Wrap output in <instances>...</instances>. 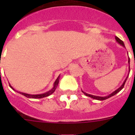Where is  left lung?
<instances>
[{
	"label": "left lung",
	"mask_w": 135,
	"mask_h": 135,
	"mask_svg": "<svg viewBox=\"0 0 135 135\" xmlns=\"http://www.w3.org/2000/svg\"><path fill=\"white\" fill-rule=\"evenodd\" d=\"M115 40H116V42H118V43L119 44H120L121 46H123V47H125L124 43H123V42L122 41V40H120V39H119L118 37H117V36H115ZM128 62H129V73H128V75H127V78H126V80H125V81H123V84H122V85H121V86L119 87V88H118V89H117L116 90L114 91V92H112V93H110V95H107V96H105V97H99V96H96V95H90V94H88V93H85V92L83 91L82 90H81V91H82L83 93H84V95H86V96L92 98V99H96V100H106V99H108V98H110V97H112V96H114V95H115V94L118 93V92H119L121 90H122V89H123V87H124L125 84H126V81H127V79L128 76H129V72H130V59H129H129H128Z\"/></svg>",
	"instance_id": "left-lung-1"
}]
</instances>
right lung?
<instances>
[{"mask_svg": "<svg viewBox=\"0 0 135 135\" xmlns=\"http://www.w3.org/2000/svg\"><path fill=\"white\" fill-rule=\"evenodd\" d=\"M59 77H60V75L58 76L57 78L56 79V80H55V82H54V87L52 88V89H50V90L46 92V93H44L42 94H37V95H31V94H28V93H22V92H20V91H17L15 90V89H13V88L10 85V84H9V87H10V88H12L13 91H17V93L24 95V96H25L26 97L30 98V99H41V98H44V97H46L50 96V95H51V94L55 91V89H56V88H57V87L58 84H59Z\"/></svg>", "mask_w": 135, "mask_h": 135, "instance_id": "1", "label": "right lung"}]
</instances>
